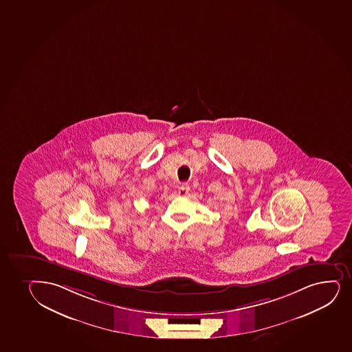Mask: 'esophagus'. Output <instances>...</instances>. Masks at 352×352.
Returning <instances> with one entry per match:
<instances>
[{"instance_id":"obj_1","label":"esophagus","mask_w":352,"mask_h":352,"mask_svg":"<svg viewBox=\"0 0 352 352\" xmlns=\"http://www.w3.org/2000/svg\"><path fill=\"white\" fill-rule=\"evenodd\" d=\"M188 192H190V186H188V184H182V185H180V187H179V195H182V197H185V195H187V193H188Z\"/></svg>"}]
</instances>
